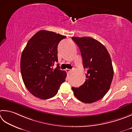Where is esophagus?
I'll list each match as a JSON object with an SVG mask.
<instances>
[{"label":"esophagus","instance_id":"obj_1","mask_svg":"<svg viewBox=\"0 0 132 132\" xmlns=\"http://www.w3.org/2000/svg\"><path fill=\"white\" fill-rule=\"evenodd\" d=\"M65 70H66V73H68V74L71 71V70H70V69H66Z\"/></svg>","mask_w":132,"mask_h":132}]
</instances>
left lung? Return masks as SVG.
<instances>
[{"mask_svg":"<svg viewBox=\"0 0 132 132\" xmlns=\"http://www.w3.org/2000/svg\"><path fill=\"white\" fill-rule=\"evenodd\" d=\"M72 39L80 49L84 68L87 71L85 83L71 89L81 102H94L102 98L110 89L114 74L112 59L107 49L95 39L86 37Z\"/></svg>","mask_w":132,"mask_h":132,"instance_id":"8db88e82","label":"left lung"}]
</instances>
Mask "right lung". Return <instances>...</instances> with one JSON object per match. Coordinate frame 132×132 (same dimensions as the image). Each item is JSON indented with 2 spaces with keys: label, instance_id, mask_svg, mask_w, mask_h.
<instances>
[{
  "label": "right lung",
  "instance_id": "add662e5",
  "mask_svg": "<svg viewBox=\"0 0 132 132\" xmlns=\"http://www.w3.org/2000/svg\"><path fill=\"white\" fill-rule=\"evenodd\" d=\"M66 36L46 30H40L28 41L20 59V71L27 90L35 97L47 100L58 93L65 81V71L59 64L58 45Z\"/></svg>",
  "mask_w": 132,
  "mask_h": 132
}]
</instances>
